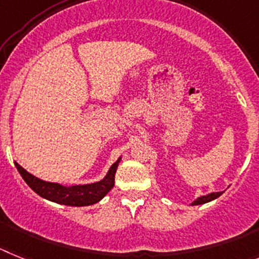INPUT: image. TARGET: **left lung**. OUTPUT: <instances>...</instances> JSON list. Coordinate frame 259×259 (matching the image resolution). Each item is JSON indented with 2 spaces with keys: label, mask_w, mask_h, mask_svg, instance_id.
I'll list each match as a JSON object with an SVG mask.
<instances>
[{
  "label": "left lung",
  "mask_w": 259,
  "mask_h": 259,
  "mask_svg": "<svg viewBox=\"0 0 259 259\" xmlns=\"http://www.w3.org/2000/svg\"><path fill=\"white\" fill-rule=\"evenodd\" d=\"M223 194V192H218V193H211V194L208 195H203V197H199L197 198L194 202H193V206H195V204H203V203H207V202L212 201V199H215V198L220 197V195Z\"/></svg>",
  "instance_id": "8db88e82"
}]
</instances>
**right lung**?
Masks as SVG:
<instances>
[{
  "mask_svg": "<svg viewBox=\"0 0 259 259\" xmlns=\"http://www.w3.org/2000/svg\"><path fill=\"white\" fill-rule=\"evenodd\" d=\"M121 159L116 161L111 167L107 176L95 184H87V185H75V186H62L60 184L47 183L37 177L32 176L31 173L15 163L18 172L27 183V185L32 189L33 192L37 193L40 197L49 199L52 202L60 204H66V206H90L96 202H99L105 194L114 186V175H116L117 167Z\"/></svg>",
  "mask_w": 259,
  "mask_h": 259,
  "instance_id": "right-lung-1",
  "label": "right lung"
}]
</instances>
